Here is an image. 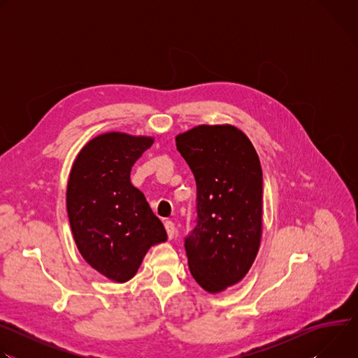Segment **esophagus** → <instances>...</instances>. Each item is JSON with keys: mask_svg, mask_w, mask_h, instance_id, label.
I'll return each instance as SVG.
<instances>
[{"mask_svg": "<svg viewBox=\"0 0 358 358\" xmlns=\"http://www.w3.org/2000/svg\"><path fill=\"white\" fill-rule=\"evenodd\" d=\"M164 227H166V231H167L169 238H170V239H173V238H174V235H176V225H174V222L167 221V222L164 224Z\"/></svg>", "mask_w": 358, "mask_h": 358, "instance_id": "esophagus-1", "label": "esophagus"}]
</instances>
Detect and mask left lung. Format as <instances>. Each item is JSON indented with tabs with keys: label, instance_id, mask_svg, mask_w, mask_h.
I'll use <instances>...</instances> for the list:
<instances>
[{
	"label": "left lung",
	"instance_id": "8db88e82",
	"mask_svg": "<svg viewBox=\"0 0 358 358\" xmlns=\"http://www.w3.org/2000/svg\"><path fill=\"white\" fill-rule=\"evenodd\" d=\"M176 143L196 182V224L184 239L188 268L202 289L218 293L245 278L259 250L261 162L229 124L194 127Z\"/></svg>",
	"mask_w": 358,
	"mask_h": 358
}]
</instances>
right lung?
<instances>
[{"label": "right lung", "mask_w": 358, "mask_h": 358, "mask_svg": "<svg viewBox=\"0 0 358 358\" xmlns=\"http://www.w3.org/2000/svg\"><path fill=\"white\" fill-rule=\"evenodd\" d=\"M155 138L105 133L78 155L68 181L66 210L83 259L108 279H131L150 246L167 232L144 194L130 182V171Z\"/></svg>", "instance_id": "right-lung-1"}]
</instances>
